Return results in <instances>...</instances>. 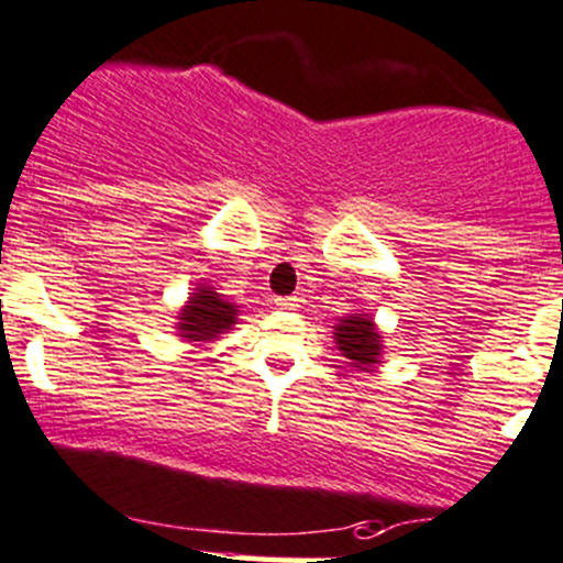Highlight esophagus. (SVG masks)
<instances>
[{
	"mask_svg": "<svg viewBox=\"0 0 563 563\" xmlns=\"http://www.w3.org/2000/svg\"><path fill=\"white\" fill-rule=\"evenodd\" d=\"M274 303L279 306V309H284V311H292V309H298V298H276Z\"/></svg>",
	"mask_w": 563,
	"mask_h": 563,
	"instance_id": "esophagus-1",
	"label": "esophagus"
}]
</instances>
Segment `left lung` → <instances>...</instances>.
I'll list each match as a JSON object with an SVG mask.
<instances>
[{"mask_svg": "<svg viewBox=\"0 0 563 563\" xmlns=\"http://www.w3.org/2000/svg\"><path fill=\"white\" fill-rule=\"evenodd\" d=\"M335 344L350 357L352 366L366 371L379 357L382 344L371 317H344L335 324Z\"/></svg>", "mask_w": 563, "mask_h": 563, "instance_id": "obj_1", "label": "left lung"}]
</instances>
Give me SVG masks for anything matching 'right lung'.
Segmentation results:
<instances>
[{
	"mask_svg": "<svg viewBox=\"0 0 563 563\" xmlns=\"http://www.w3.org/2000/svg\"><path fill=\"white\" fill-rule=\"evenodd\" d=\"M178 330L189 341H206L219 335L222 330H230L235 320V306L222 300V295L213 292L211 287H200L189 298V306L178 317Z\"/></svg>",
	"mask_w": 563,
	"mask_h": 563,
	"instance_id": "1",
	"label": "right lung"
}]
</instances>
